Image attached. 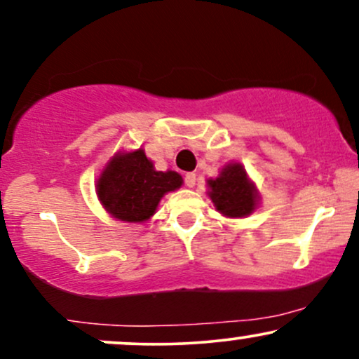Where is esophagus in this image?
<instances>
[{"instance_id":"34e87169","label":"esophagus","mask_w":359,"mask_h":359,"mask_svg":"<svg viewBox=\"0 0 359 359\" xmlns=\"http://www.w3.org/2000/svg\"><path fill=\"white\" fill-rule=\"evenodd\" d=\"M184 182H185V185H187V187H194V185H196V174H192V172L185 174Z\"/></svg>"}]
</instances>
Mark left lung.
Segmentation results:
<instances>
[{
    "mask_svg": "<svg viewBox=\"0 0 359 359\" xmlns=\"http://www.w3.org/2000/svg\"><path fill=\"white\" fill-rule=\"evenodd\" d=\"M209 197L221 214L229 217H245L257 205V191L240 163H229L217 179L209 180Z\"/></svg>",
    "mask_w": 359,
    "mask_h": 359,
    "instance_id": "1",
    "label": "left lung"
}]
</instances>
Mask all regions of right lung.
I'll use <instances>...</instances> for the list:
<instances>
[{
    "label": "right lung",
    "mask_w": 359,
    "mask_h": 359,
    "mask_svg": "<svg viewBox=\"0 0 359 359\" xmlns=\"http://www.w3.org/2000/svg\"><path fill=\"white\" fill-rule=\"evenodd\" d=\"M182 185L177 172H156L140 148L116 155L97 180V196L111 216L128 222H142L154 216L163 194Z\"/></svg>",
    "instance_id": "add662e5"
}]
</instances>
